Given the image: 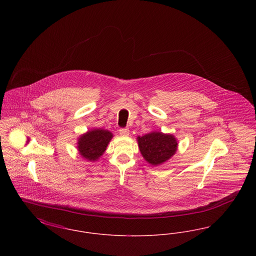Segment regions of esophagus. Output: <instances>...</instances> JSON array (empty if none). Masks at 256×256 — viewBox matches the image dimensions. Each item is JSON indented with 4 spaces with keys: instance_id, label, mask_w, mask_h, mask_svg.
Wrapping results in <instances>:
<instances>
[{
    "instance_id": "34e87169",
    "label": "esophagus",
    "mask_w": 256,
    "mask_h": 256,
    "mask_svg": "<svg viewBox=\"0 0 256 256\" xmlns=\"http://www.w3.org/2000/svg\"><path fill=\"white\" fill-rule=\"evenodd\" d=\"M119 132L122 136H128V134H130V130L128 128H121L120 130H119Z\"/></svg>"
}]
</instances>
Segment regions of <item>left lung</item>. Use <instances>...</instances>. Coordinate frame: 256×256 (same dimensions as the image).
<instances>
[{"mask_svg":"<svg viewBox=\"0 0 256 256\" xmlns=\"http://www.w3.org/2000/svg\"><path fill=\"white\" fill-rule=\"evenodd\" d=\"M137 139L142 156L154 166L167 161L174 154L178 148V142L172 134L152 132Z\"/></svg>","mask_w":256,"mask_h":256,"instance_id":"left-lung-1","label":"left lung"}]
</instances>
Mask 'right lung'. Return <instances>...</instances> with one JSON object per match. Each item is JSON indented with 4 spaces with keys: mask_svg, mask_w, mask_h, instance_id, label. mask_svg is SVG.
<instances>
[{
    "mask_svg": "<svg viewBox=\"0 0 256 256\" xmlns=\"http://www.w3.org/2000/svg\"><path fill=\"white\" fill-rule=\"evenodd\" d=\"M111 138L112 134L108 130H94L88 132L78 139V152L87 160H97L106 150Z\"/></svg>",
    "mask_w": 256,
    "mask_h": 256,
    "instance_id": "1",
    "label": "right lung"
}]
</instances>
